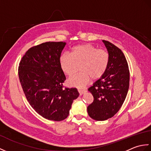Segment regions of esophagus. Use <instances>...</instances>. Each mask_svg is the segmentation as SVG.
I'll use <instances>...</instances> for the list:
<instances>
[{
	"label": "esophagus",
	"mask_w": 151,
	"mask_h": 151,
	"mask_svg": "<svg viewBox=\"0 0 151 151\" xmlns=\"http://www.w3.org/2000/svg\"><path fill=\"white\" fill-rule=\"evenodd\" d=\"M78 93H79V95H82L86 91V90H84V89H78Z\"/></svg>",
	"instance_id": "34e87169"
}]
</instances>
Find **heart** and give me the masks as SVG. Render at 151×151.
<instances>
[{
	"label": "heart",
	"instance_id": "obj_1",
	"mask_svg": "<svg viewBox=\"0 0 151 151\" xmlns=\"http://www.w3.org/2000/svg\"><path fill=\"white\" fill-rule=\"evenodd\" d=\"M60 68L67 75L74 73L76 63H81V72L67 80V84L74 87L82 88L93 80L104 75L109 63V54L106 50L99 49L91 44H82L73 47L70 54L64 52L59 58Z\"/></svg>",
	"mask_w": 151,
	"mask_h": 151
}]
</instances>
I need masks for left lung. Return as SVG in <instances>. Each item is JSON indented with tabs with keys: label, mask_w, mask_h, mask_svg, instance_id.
<instances>
[{
	"label": "left lung",
	"mask_w": 151,
	"mask_h": 151,
	"mask_svg": "<svg viewBox=\"0 0 151 151\" xmlns=\"http://www.w3.org/2000/svg\"><path fill=\"white\" fill-rule=\"evenodd\" d=\"M102 42L109 54L108 65L104 75L88 89L94 100L88 106V113L96 121H105L117 113L126 99L130 81L123 52L108 41Z\"/></svg>",
	"instance_id": "left-lung-1"
}]
</instances>
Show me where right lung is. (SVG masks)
Masks as SVG:
<instances>
[{"mask_svg": "<svg viewBox=\"0 0 151 151\" xmlns=\"http://www.w3.org/2000/svg\"><path fill=\"white\" fill-rule=\"evenodd\" d=\"M65 42H46L31 47L22 58L19 78L27 101L41 116L60 121L69 114L76 88H63L65 76L59 58Z\"/></svg>", "mask_w": 151, "mask_h": 151, "instance_id": "1", "label": "right lung"}]
</instances>
